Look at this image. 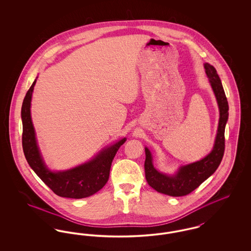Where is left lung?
<instances>
[{
  "mask_svg": "<svg viewBox=\"0 0 251 251\" xmlns=\"http://www.w3.org/2000/svg\"><path fill=\"white\" fill-rule=\"evenodd\" d=\"M204 68L215 92L220 112L215 146L211 153L199 162L180 167L175 175L167 176L156 170L152 165L151 151L148 148L145 149V173L148 183L156 191L171 197L186 196L198 188L217 169L224 155L225 127L228 117L227 97L215 68L208 63L204 64Z\"/></svg>",
  "mask_w": 251,
  "mask_h": 251,
  "instance_id": "8db88e82",
  "label": "left lung"
}]
</instances>
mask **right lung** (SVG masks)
Instances as JSON below:
<instances>
[{
    "label": "right lung",
    "instance_id": "obj_1",
    "mask_svg": "<svg viewBox=\"0 0 251 251\" xmlns=\"http://www.w3.org/2000/svg\"><path fill=\"white\" fill-rule=\"evenodd\" d=\"M34 81L24 98L22 106L23 148L24 155L36 175L54 194L63 198L83 199L94 195L107 182L112 161L120 146L126 141L121 139L111 146L88 163L67 171L51 172L45 167L39 153L34 126L31 120V99L36 84Z\"/></svg>",
    "mask_w": 251,
    "mask_h": 251
}]
</instances>
